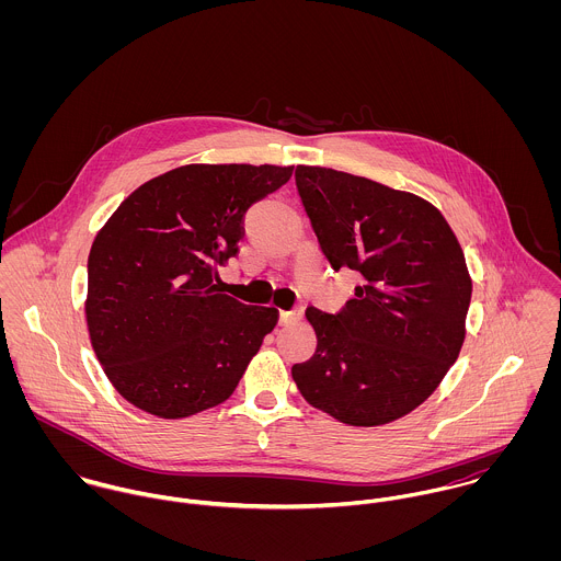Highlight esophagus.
Returning a JSON list of instances; mask_svg holds the SVG:
<instances>
[{
  "label": "esophagus",
  "instance_id": "34e87169",
  "mask_svg": "<svg viewBox=\"0 0 561 561\" xmlns=\"http://www.w3.org/2000/svg\"><path fill=\"white\" fill-rule=\"evenodd\" d=\"M302 318V307H296V309H289V311H280V323L287 325V323H296Z\"/></svg>",
  "mask_w": 561,
  "mask_h": 561
}]
</instances>
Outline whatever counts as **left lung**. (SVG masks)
<instances>
[{"label":"left lung","instance_id":"8db88e82","mask_svg":"<svg viewBox=\"0 0 561 561\" xmlns=\"http://www.w3.org/2000/svg\"><path fill=\"white\" fill-rule=\"evenodd\" d=\"M296 185L325 259L360 285L336 316L307 309L318 350L291 367L294 382L345 425L391 423L460 356L473 291L462 245L416 194L320 165H298Z\"/></svg>","mask_w":561,"mask_h":561}]
</instances>
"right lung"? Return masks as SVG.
<instances>
[{
  "mask_svg": "<svg viewBox=\"0 0 561 561\" xmlns=\"http://www.w3.org/2000/svg\"><path fill=\"white\" fill-rule=\"evenodd\" d=\"M294 165L187 163L134 190L88 254L83 302L92 350L112 387L160 419L229 400L278 321L220 289L252 203Z\"/></svg>",
  "mask_w": 561,
  "mask_h": 561,
  "instance_id": "obj_1",
  "label": "right lung"
}]
</instances>
